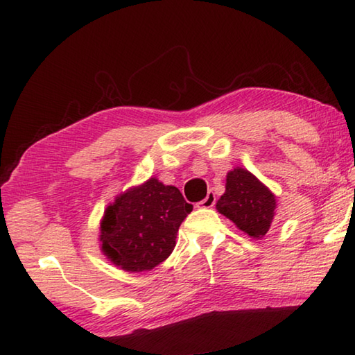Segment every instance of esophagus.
I'll return each mask as SVG.
<instances>
[{"instance_id": "esophagus-1", "label": "esophagus", "mask_w": 355, "mask_h": 355, "mask_svg": "<svg viewBox=\"0 0 355 355\" xmlns=\"http://www.w3.org/2000/svg\"><path fill=\"white\" fill-rule=\"evenodd\" d=\"M216 203V194L212 191H209L208 194H206V197L202 200V202L197 203L198 208H212Z\"/></svg>"}]
</instances>
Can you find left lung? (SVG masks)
Listing matches in <instances>:
<instances>
[{
	"label": "left lung",
	"mask_w": 355,
	"mask_h": 355,
	"mask_svg": "<svg viewBox=\"0 0 355 355\" xmlns=\"http://www.w3.org/2000/svg\"><path fill=\"white\" fill-rule=\"evenodd\" d=\"M276 196L243 167H234L227 173L225 194L216 205L220 214L253 239H262L267 234L276 216Z\"/></svg>",
	"instance_id": "obj_1"
}]
</instances>
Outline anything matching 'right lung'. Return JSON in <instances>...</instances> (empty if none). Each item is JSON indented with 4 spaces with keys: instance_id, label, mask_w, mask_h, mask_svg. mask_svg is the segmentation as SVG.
Here are the masks:
<instances>
[{
    "instance_id": "obj_1",
    "label": "right lung",
    "mask_w": 355,
    "mask_h": 355,
    "mask_svg": "<svg viewBox=\"0 0 355 355\" xmlns=\"http://www.w3.org/2000/svg\"><path fill=\"white\" fill-rule=\"evenodd\" d=\"M192 211L175 186L150 177L116 196L101 220V251L130 273L149 272L171 256L182 222Z\"/></svg>"
}]
</instances>
